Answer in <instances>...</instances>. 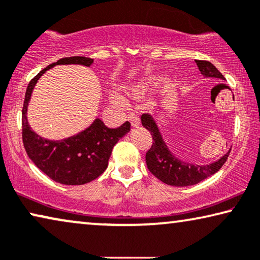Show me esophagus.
Returning a JSON list of instances; mask_svg holds the SVG:
<instances>
[{
	"instance_id": "34e87169",
	"label": "esophagus",
	"mask_w": 260,
	"mask_h": 260,
	"mask_svg": "<svg viewBox=\"0 0 260 260\" xmlns=\"http://www.w3.org/2000/svg\"><path fill=\"white\" fill-rule=\"evenodd\" d=\"M128 120L131 121V125L133 127H138L140 126V118L137 114H129L128 115Z\"/></svg>"
}]
</instances>
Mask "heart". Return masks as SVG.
<instances>
[{
	"mask_svg": "<svg viewBox=\"0 0 260 260\" xmlns=\"http://www.w3.org/2000/svg\"><path fill=\"white\" fill-rule=\"evenodd\" d=\"M144 89H145V86L138 85L133 89V95H140L142 92H144ZM113 100H114L116 104H119V105H122L123 104V99H122L121 95H119V94L113 95Z\"/></svg>",
	"mask_w": 260,
	"mask_h": 260,
	"instance_id": "1",
	"label": "heart"
}]
</instances>
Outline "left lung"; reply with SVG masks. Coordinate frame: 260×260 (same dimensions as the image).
<instances>
[{
    "mask_svg": "<svg viewBox=\"0 0 260 260\" xmlns=\"http://www.w3.org/2000/svg\"><path fill=\"white\" fill-rule=\"evenodd\" d=\"M196 63L205 79L225 80L221 73L211 62L196 60ZM141 123L146 129L151 132L153 138V145L146 153V164H147L148 170L154 177L167 185L185 187V186L199 184L200 181L205 180L220 170L231 151L230 148L221 158L206 165L192 164L178 158L171 151L162 137L161 131L159 129L158 123L152 115L142 114Z\"/></svg>",
    "mask_w": 260,
    "mask_h": 260,
    "instance_id": "1",
    "label": "left lung"
}]
</instances>
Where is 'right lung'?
<instances>
[{"label":"right lung","mask_w":260,"mask_h":260,"mask_svg":"<svg viewBox=\"0 0 260 260\" xmlns=\"http://www.w3.org/2000/svg\"><path fill=\"white\" fill-rule=\"evenodd\" d=\"M94 60L85 56L63 57L42 69L29 82L22 108V139L29 159L62 185H83L96 179L108 166V159L116 142L131 131L126 121L119 128H108L96 118L86 129L62 140H50L35 133L28 122L27 112L32 89L48 69L60 64H81L90 67Z\"/></svg>","instance_id":"right-lung-1"}]
</instances>
